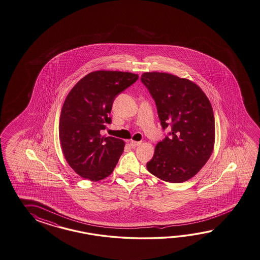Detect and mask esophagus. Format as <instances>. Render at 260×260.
<instances>
[{"label": "esophagus", "mask_w": 260, "mask_h": 260, "mask_svg": "<svg viewBox=\"0 0 260 260\" xmlns=\"http://www.w3.org/2000/svg\"><path fill=\"white\" fill-rule=\"evenodd\" d=\"M141 144H142L141 142H136V141H133V140H132V141L129 142V145L133 146V147H136V146H140Z\"/></svg>", "instance_id": "obj_1"}]
</instances>
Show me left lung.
<instances>
[{
  "label": "left lung",
  "mask_w": 260,
  "mask_h": 260,
  "mask_svg": "<svg viewBox=\"0 0 260 260\" xmlns=\"http://www.w3.org/2000/svg\"><path fill=\"white\" fill-rule=\"evenodd\" d=\"M141 81L155 101L162 128L172 127L146 168L166 182L187 181L201 170L214 148L215 121L209 99L196 83L169 73L145 72Z\"/></svg>",
  "instance_id": "obj_1"
}]
</instances>
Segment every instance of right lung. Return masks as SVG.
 I'll return each mask as SVG.
<instances>
[{"label": "right lung", "instance_id": "add662e5", "mask_svg": "<svg viewBox=\"0 0 260 260\" xmlns=\"http://www.w3.org/2000/svg\"><path fill=\"white\" fill-rule=\"evenodd\" d=\"M138 74L122 71H94L70 90L63 102L59 139L63 156L79 176L99 181L110 176L120 158L125 143L102 136L112 119L116 95L138 80Z\"/></svg>", "mask_w": 260, "mask_h": 260}]
</instances>
